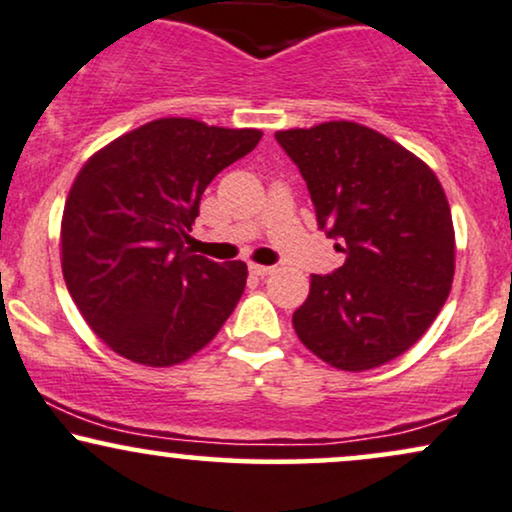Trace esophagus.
<instances>
[{
	"label": "esophagus",
	"instance_id": "esophagus-1",
	"mask_svg": "<svg viewBox=\"0 0 512 512\" xmlns=\"http://www.w3.org/2000/svg\"><path fill=\"white\" fill-rule=\"evenodd\" d=\"M272 272H274V267H269V264H255V262L250 264V274H255V276H267Z\"/></svg>",
	"mask_w": 512,
	"mask_h": 512
}]
</instances>
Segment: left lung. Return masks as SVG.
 <instances>
[{
	"instance_id": "left-lung-1",
	"label": "left lung",
	"mask_w": 512,
	"mask_h": 512,
	"mask_svg": "<svg viewBox=\"0 0 512 512\" xmlns=\"http://www.w3.org/2000/svg\"><path fill=\"white\" fill-rule=\"evenodd\" d=\"M276 140L305 178L319 229L346 255L334 274H312L295 334L336 369L386 365L420 341L451 293L455 233L439 178L362 123L291 128Z\"/></svg>"
}]
</instances>
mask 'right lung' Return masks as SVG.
I'll return each instance as SVG.
<instances>
[{
  "label": "right lung",
  "mask_w": 512,
  "mask_h": 512,
  "mask_svg": "<svg viewBox=\"0 0 512 512\" xmlns=\"http://www.w3.org/2000/svg\"><path fill=\"white\" fill-rule=\"evenodd\" d=\"M257 128L157 119L95 152L66 197L61 272L90 329L145 367L188 360L243 295L245 262L190 255L212 178L260 143Z\"/></svg>",
  "instance_id": "obj_1"
}]
</instances>
